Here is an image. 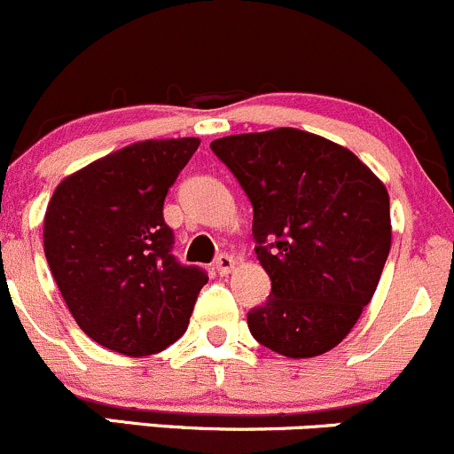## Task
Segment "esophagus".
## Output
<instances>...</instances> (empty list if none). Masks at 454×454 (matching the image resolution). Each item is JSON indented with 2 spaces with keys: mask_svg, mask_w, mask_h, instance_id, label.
Wrapping results in <instances>:
<instances>
[{
  "mask_svg": "<svg viewBox=\"0 0 454 454\" xmlns=\"http://www.w3.org/2000/svg\"><path fill=\"white\" fill-rule=\"evenodd\" d=\"M235 265H237L235 259L228 254H219L217 261H215V270H217V274H222V276L231 274V271L235 270Z\"/></svg>",
  "mask_w": 454,
  "mask_h": 454,
  "instance_id": "34e87169",
  "label": "esophagus"
}]
</instances>
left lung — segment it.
<instances>
[{"instance_id":"8db88e82","label":"left lung","mask_w":454,"mask_h":454,"mask_svg":"<svg viewBox=\"0 0 454 454\" xmlns=\"http://www.w3.org/2000/svg\"><path fill=\"white\" fill-rule=\"evenodd\" d=\"M254 208L256 259L271 278L252 337L289 359L333 350L374 295L391 247L389 193L348 147L298 128L215 139Z\"/></svg>"}]
</instances>
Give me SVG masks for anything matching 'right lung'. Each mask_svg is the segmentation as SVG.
I'll list each match as a JSON object with an SVG mask.
<instances>
[{
    "label": "right lung",
    "instance_id": "right-lung-1",
    "mask_svg": "<svg viewBox=\"0 0 454 454\" xmlns=\"http://www.w3.org/2000/svg\"><path fill=\"white\" fill-rule=\"evenodd\" d=\"M198 137L137 141L60 180L43 219L51 276L78 326L126 356L184 335L208 276L180 265L163 202Z\"/></svg>",
    "mask_w": 454,
    "mask_h": 454
}]
</instances>
